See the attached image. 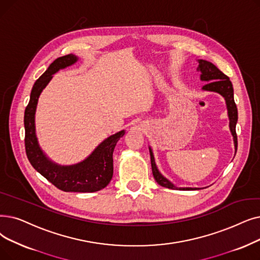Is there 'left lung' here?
<instances>
[{
	"label": "left lung",
	"mask_w": 260,
	"mask_h": 260,
	"mask_svg": "<svg viewBox=\"0 0 260 260\" xmlns=\"http://www.w3.org/2000/svg\"><path fill=\"white\" fill-rule=\"evenodd\" d=\"M198 71L201 72V80L208 82L203 86V89L207 90V91H214L220 93L225 101H226L228 105V111H229V118H230V128L232 132V135L234 137L235 148L237 150V145H238V141H237V134H236V124L238 121V110H237V106L234 100V89L232 82L230 81V77L225 75L222 71H220L218 68L213 63L207 61V60H199V67ZM150 155H151V165H152V172L153 176L156 182L162 187L170 188V189H179V190H193L197 188H176L171 182L164 177L160 172L158 171V169L155 164L154 156L152 153V150L150 149Z\"/></svg>",
	"instance_id": "8db88e82"
}]
</instances>
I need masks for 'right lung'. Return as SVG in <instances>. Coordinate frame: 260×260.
<instances>
[{
	"mask_svg": "<svg viewBox=\"0 0 260 260\" xmlns=\"http://www.w3.org/2000/svg\"><path fill=\"white\" fill-rule=\"evenodd\" d=\"M76 60L77 57L73 54L58 57L34 84L29 102L24 112L25 152L34 169L56 188L66 192H94L105 188L112 178V153L117 142L124 135V131L105 139L84 161L67 167L53 164L48 159L39 148L35 134V111L41 91L55 72L73 64Z\"/></svg>",
	"mask_w": 260,
	"mask_h": 260,
	"instance_id": "obj_1",
	"label": "right lung"
}]
</instances>
